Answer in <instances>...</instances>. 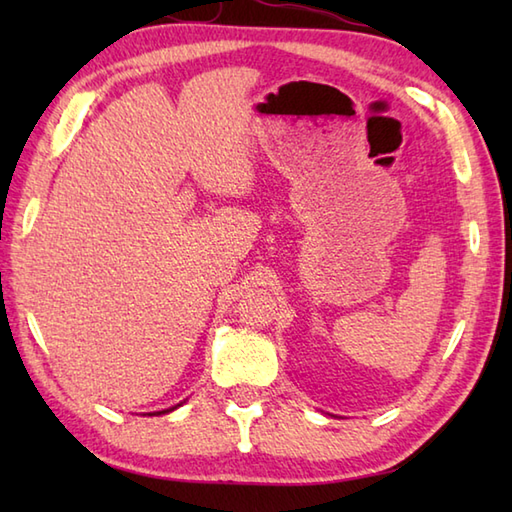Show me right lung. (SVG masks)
I'll return each instance as SVG.
<instances>
[{
  "label": "right lung",
  "mask_w": 512,
  "mask_h": 512,
  "mask_svg": "<svg viewBox=\"0 0 512 512\" xmlns=\"http://www.w3.org/2000/svg\"><path fill=\"white\" fill-rule=\"evenodd\" d=\"M182 402H187V400H182ZM182 402H178V405H173V407H169V409H162V411H149V413H145V416H162V413H169V411H173V409L182 407Z\"/></svg>",
  "instance_id": "right-lung-1"
}]
</instances>
